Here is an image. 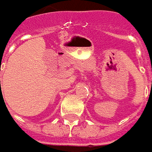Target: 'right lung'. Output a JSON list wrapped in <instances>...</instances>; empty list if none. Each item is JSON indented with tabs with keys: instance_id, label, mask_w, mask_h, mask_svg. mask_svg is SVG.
<instances>
[{
	"instance_id": "obj_1",
	"label": "right lung",
	"mask_w": 152,
	"mask_h": 152,
	"mask_svg": "<svg viewBox=\"0 0 152 152\" xmlns=\"http://www.w3.org/2000/svg\"><path fill=\"white\" fill-rule=\"evenodd\" d=\"M0 82H1V81H0Z\"/></svg>"
}]
</instances>
